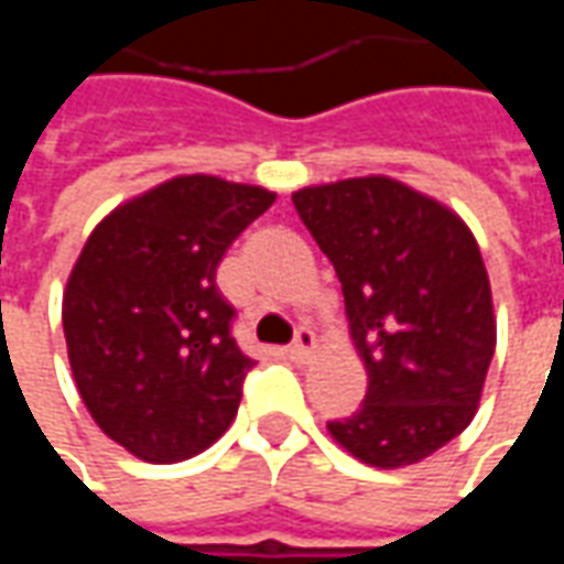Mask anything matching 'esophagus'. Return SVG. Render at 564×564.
<instances>
[{"label": "esophagus", "instance_id": "esophagus-1", "mask_svg": "<svg viewBox=\"0 0 564 564\" xmlns=\"http://www.w3.org/2000/svg\"><path fill=\"white\" fill-rule=\"evenodd\" d=\"M314 354H317V335L311 329H299V335H295V341L290 344L286 356H290L293 362H307Z\"/></svg>", "mask_w": 564, "mask_h": 564}]
</instances>
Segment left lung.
I'll return each mask as SVG.
<instances>
[{"instance_id":"left-lung-1","label":"left lung","mask_w":564,"mask_h":564,"mask_svg":"<svg viewBox=\"0 0 564 564\" xmlns=\"http://www.w3.org/2000/svg\"><path fill=\"white\" fill-rule=\"evenodd\" d=\"M293 205L341 281L362 408L329 435L371 468L423 462L471 425L496 354V307L459 214L390 174L302 186Z\"/></svg>"}]
</instances>
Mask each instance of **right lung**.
Instances as JSON below:
<instances>
[{
	"instance_id": "add662e5",
	"label": "right lung",
	"mask_w": 564,
	"mask_h": 564,
	"mask_svg": "<svg viewBox=\"0 0 564 564\" xmlns=\"http://www.w3.org/2000/svg\"><path fill=\"white\" fill-rule=\"evenodd\" d=\"M278 193L177 174L96 223L63 290L80 402L135 459L196 456L229 429L247 359L229 335L217 265Z\"/></svg>"
}]
</instances>
